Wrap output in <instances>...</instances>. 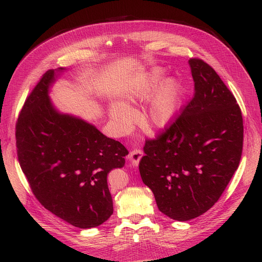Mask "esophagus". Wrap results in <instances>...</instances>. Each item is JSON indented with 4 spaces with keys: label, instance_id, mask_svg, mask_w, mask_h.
<instances>
[{
    "label": "esophagus",
    "instance_id": "1",
    "mask_svg": "<svg viewBox=\"0 0 262 262\" xmlns=\"http://www.w3.org/2000/svg\"><path fill=\"white\" fill-rule=\"evenodd\" d=\"M142 157H143V151L142 150H140V149H134V150L129 154L128 159H129V161L132 162V164L134 166H138Z\"/></svg>",
    "mask_w": 262,
    "mask_h": 262
}]
</instances>
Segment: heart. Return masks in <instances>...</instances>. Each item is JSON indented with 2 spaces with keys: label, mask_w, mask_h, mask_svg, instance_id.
I'll return each instance as SVG.
<instances>
[{
  "label": "heart",
  "mask_w": 262,
  "mask_h": 262,
  "mask_svg": "<svg viewBox=\"0 0 262 262\" xmlns=\"http://www.w3.org/2000/svg\"><path fill=\"white\" fill-rule=\"evenodd\" d=\"M162 80V71L156 69L148 81L143 84L136 92L134 97L146 99L150 97ZM134 99H129L133 101ZM179 102V87L176 82L169 80L165 82L152 96L149 103L148 119L158 127L166 126L173 118ZM111 118L115 122L117 128L121 133H127L132 129L137 120L136 112L126 104L114 103L110 110Z\"/></svg>",
  "instance_id": "heart-1"
}]
</instances>
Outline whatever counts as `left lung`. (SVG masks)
Wrapping results in <instances>:
<instances>
[{
	"mask_svg": "<svg viewBox=\"0 0 262 262\" xmlns=\"http://www.w3.org/2000/svg\"><path fill=\"white\" fill-rule=\"evenodd\" d=\"M194 95L163 132L149 139L139 170L158 207L176 221L206 212L236 171L244 123L232 92L199 58L189 61Z\"/></svg>",
	"mask_w": 262,
	"mask_h": 262,
	"instance_id": "1",
	"label": "left lung"
}]
</instances>
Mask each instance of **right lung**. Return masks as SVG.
<instances>
[{
  "mask_svg": "<svg viewBox=\"0 0 262 262\" xmlns=\"http://www.w3.org/2000/svg\"><path fill=\"white\" fill-rule=\"evenodd\" d=\"M54 80L55 71L48 70L21 107L18 162L43 207L74 227H96L113 213L106 176L124 166L128 151L92 124L58 113L48 95Z\"/></svg>",
  "mask_w": 262,
  "mask_h": 262,
  "instance_id": "1",
  "label": "right lung"
}]
</instances>
